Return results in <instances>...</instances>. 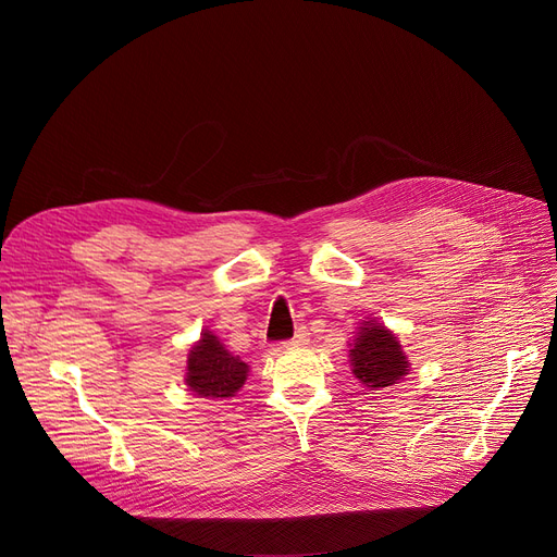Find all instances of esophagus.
Returning a JSON list of instances; mask_svg holds the SVG:
<instances>
[{
  "mask_svg": "<svg viewBox=\"0 0 557 557\" xmlns=\"http://www.w3.org/2000/svg\"><path fill=\"white\" fill-rule=\"evenodd\" d=\"M307 343H309V332H307V327H300L294 338L284 343V347H302Z\"/></svg>",
  "mask_w": 557,
  "mask_h": 557,
  "instance_id": "esophagus-1",
  "label": "esophagus"
}]
</instances>
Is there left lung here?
<instances>
[{"label":"left lung","instance_id":"8db88e82","mask_svg":"<svg viewBox=\"0 0 557 557\" xmlns=\"http://www.w3.org/2000/svg\"><path fill=\"white\" fill-rule=\"evenodd\" d=\"M349 366L352 374L368 391H382L399 384L411 370L399 338L376 318L359 323L357 334L349 343Z\"/></svg>","mask_w":557,"mask_h":557}]
</instances>
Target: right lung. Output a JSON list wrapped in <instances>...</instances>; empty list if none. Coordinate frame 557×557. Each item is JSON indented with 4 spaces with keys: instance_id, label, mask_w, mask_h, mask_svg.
Wrapping results in <instances>:
<instances>
[{
    "instance_id": "1",
    "label": "right lung",
    "mask_w": 557,
    "mask_h": 557,
    "mask_svg": "<svg viewBox=\"0 0 557 557\" xmlns=\"http://www.w3.org/2000/svg\"><path fill=\"white\" fill-rule=\"evenodd\" d=\"M248 372V363L227 352L214 332L202 330L200 338L189 347L185 386L198 397L230 399L242 391Z\"/></svg>"
}]
</instances>
